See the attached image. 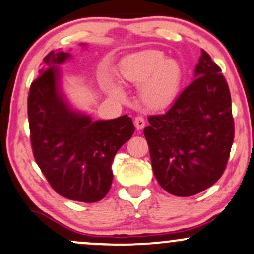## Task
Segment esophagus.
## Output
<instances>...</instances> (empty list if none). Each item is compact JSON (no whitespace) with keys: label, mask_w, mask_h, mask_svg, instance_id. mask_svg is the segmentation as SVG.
I'll use <instances>...</instances> for the list:
<instances>
[{"label":"esophagus","mask_w":254,"mask_h":254,"mask_svg":"<svg viewBox=\"0 0 254 254\" xmlns=\"http://www.w3.org/2000/svg\"><path fill=\"white\" fill-rule=\"evenodd\" d=\"M133 123H135L137 130H142L145 127V121L141 117V116H137V117L133 119Z\"/></svg>","instance_id":"34e87169"}]
</instances>
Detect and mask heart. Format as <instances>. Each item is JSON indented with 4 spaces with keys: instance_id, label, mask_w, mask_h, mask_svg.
Wrapping results in <instances>:
<instances>
[{
    "instance_id": "obj_1",
    "label": "heart",
    "mask_w": 254,
    "mask_h": 254,
    "mask_svg": "<svg viewBox=\"0 0 254 254\" xmlns=\"http://www.w3.org/2000/svg\"><path fill=\"white\" fill-rule=\"evenodd\" d=\"M121 75L129 82L141 84L139 97L151 110H161L171 105L179 92L182 68L176 61L167 60L160 52H142L123 63ZM110 92L118 95L121 90L111 87Z\"/></svg>"
}]
</instances>
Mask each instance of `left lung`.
<instances>
[{
    "instance_id": "1",
    "label": "left lung",
    "mask_w": 254,
    "mask_h": 254,
    "mask_svg": "<svg viewBox=\"0 0 254 254\" xmlns=\"http://www.w3.org/2000/svg\"><path fill=\"white\" fill-rule=\"evenodd\" d=\"M148 121L143 132L154 176L164 190L189 197L220 179L234 139V121L228 84L205 51L193 82L167 112Z\"/></svg>"
}]
</instances>
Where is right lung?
Returning <instances> with one entry per match:
<instances>
[{"label": "right lung", "mask_w": 254, "mask_h": 254, "mask_svg": "<svg viewBox=\"0 0 254 254\" xmlns=\"http://www.w3.org/2000/svg\"><path fill=\"white\" fill-rule=\"evenodd\" d=\"M70 57L69 52H49L40 75L31 84L27 101L31 144L36 162L58 194L94 203L109 192L113 159L135 127L127 115L93 121L72 109L62 93L58 68Z\"/></svg>", "instance_id": "right-lung-1"}]
</instances>
